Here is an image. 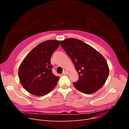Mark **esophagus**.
Here are the masks:
<instances>
[{"mask_svg": "<svg viewBox=\"0 0 129 129\" xmlns=\"http://www.w3.org/2000/svg\"><path fill=\"white\" fill-rule=\"evenodd\" d=\"M69 74V72L67 71V70H64V71L63 72V73H62V74H63V75H66V74Z\"/></svg>", "mask_w": 129, "mask_h": 129, "instance_id": "1", "label": "esophagus"}]
</instances>
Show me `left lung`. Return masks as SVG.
Listing matches in <instances>:
<instances>
[{
    "label": "left lung",
    "instance_id": "obj_1",
    "mask_svg": "<svg viewBox=\"0 0 129 129\" xmlns=\"http://www.w3.org/2000/svg\"><path fill=\"white\" fill-rule=\"evenodd\" d=\"M60 45L71 58L79 74L73 84L79 91L91 94L102 87L109 69L104 57L91 46L75 38L61 41Z\"/></svg>",
    "mask_w": 129,
    "mask_h": 129
}]
</instances>
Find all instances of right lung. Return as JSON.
Here are the masks:
<instances>
[{
	"mask_svg": "<svg viewBox=\"0 0 129 129\" xmlns=\"http://www.w3.org/2000/svg\"><path fill=\"white\" fill-rule=\"evenodd\" d=\"M60 45L55 40L39 44L27 54L18 71L20 82L24 88L36 96L47 94L55 87L59 77L52 73L50 57Z\"/></svg>",
	"mask_w": 129,
	"mask_h": 129,
	"instance_id": "obj_1",
	"label": "right lung"
}]
</instances>
